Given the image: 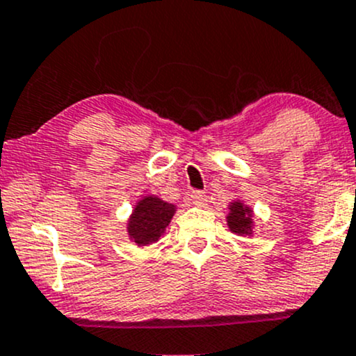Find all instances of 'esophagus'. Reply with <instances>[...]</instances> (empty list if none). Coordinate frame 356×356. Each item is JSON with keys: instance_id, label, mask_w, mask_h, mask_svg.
Instances as JSON below:
<instances>
[{"instance_id": "34e87169", "label": "esophagus", "mask_w": 356, "mask_h": 356, "mask_svg": "<svg viewBox=\"0 0 356 356\" xmlns=\"http://www.w3.org/2000/svg\"><path fill=\"white\" fill-rule=\"evenodd\" d=\"M187 201L194 206H204L206 201H208V196L202 191H193V193L187 194Z\"/></svg>"}]
</instances>
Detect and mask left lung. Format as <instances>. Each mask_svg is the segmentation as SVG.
I'll return each mask as SVG.
<instances>
[{"instance_id": "8db88e82", "label": "left lung", "mask_w": 356, "mask_h": 356, "mask_svg": "<svg viewBox=\"0 0 356 356\" xmlns=\"http://www.w3.org/2000/svg\"><path fill=\"white\" fill-rule=\"evenodd\" d=\"M226 225L229 232L238 236H253L255 221H253V209L245 204L241 199H233L228 204Z\"/></svg>"}]
</instances>
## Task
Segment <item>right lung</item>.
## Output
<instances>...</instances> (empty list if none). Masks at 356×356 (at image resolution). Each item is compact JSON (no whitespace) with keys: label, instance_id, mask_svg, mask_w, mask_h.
Listing matches in <instances>:
<instances>
[{"label":"right lung","instance_id":"1","mask_svg":"<svg viewBox=\"0 0 356 356\" xmlns=\"http://www.w3.org/2000/svg\"><path fill=\"white\" fill-rule=\"evenodd\" d=\"M175 211V204H170L154 194L138 199L127 221L128 240L134 241L136 247H148L159 241V238L165 233Z\"/></svg>","mask_w":356,"mask_h":356}]
</instances>
